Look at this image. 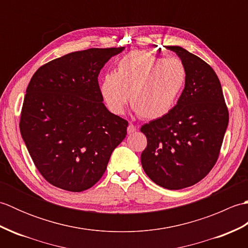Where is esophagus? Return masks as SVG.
<instances>
[{"label": "esophagus", "instance_id": "34e87169", "mask_svg": "<svg viewBox=\"0 0 248 248\" xmlns=\"http://www.w3.org/2000/svg\"><path fill=\"white\" fill-rule=\"evenodd\" d=\"M127 131H128V133H129V134H131V133H134L135 131H136V127H135L134 124H130L128 125V129H127Z\"/></svg>", "mask_w": 248, "mask_h": 248}]
</instances>
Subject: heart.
Returning a JSON list of instances; mask_svg holds the SVG:
<instances>
[{"label":"heart","mask_w":248,"mask_h":248,"mask_svg":"<svg viewBox=\"0 0 248 248\" xmlns=\"http://www.w3.org/2000/svg\"><path fill=\"white\" fill-rule=\"evenodd\" d=\"M186 77L181 60L135 50L121 57L115 73L108 72L103 77L100 93L107 108L115 115L124 114L129 98L140 117L160 119L175 108Z\"/></svg>","instance_id":"heart-1"}]
</instances>
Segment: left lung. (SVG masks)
<instances>
[{"mask_svg": "<svg viewBox=\"0 0 248 248\" xmlns=\"http://www.w3.org/2000/svg\"><path fill=\"white\" fill-rule=\"evenodd\" d=\"M165 48L180 57L186 82L171 112L140 128L147 138L140 161L157 186L180 189L199 182L215 165L229 114L212 68L181 46Z\"/></svg>", "mask_w": 248, "mask_h": 248, "instance_id": "1", "label": "left lung"}]
</instances>
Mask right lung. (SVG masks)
I'll return each mask as SVG.
<instances>
[{
	"instance_id": "1",
	"label": "right lung",
	"mask_w": 248,
	"mask_h": 248,
	"mask_svg": "<svg viewBox=\"0 0 248 248\" xmlns=\"http://www.w3.org/2000/svg\"><path fill=\"white\" fill-rule=\"evenodd\" d=\"M121 48L72 52L41 66L24 97L20 132L35 166L52 186L92 187L127 135L128 121L103 104L98 76Z\"/></svg>"
}]
</instances>
